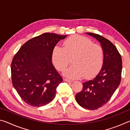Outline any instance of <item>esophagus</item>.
Returning a JSON list of instances; mask_svg holds the SVG:
<instances>
[{
  "label": "esophagus",
  "mask_w": 130,
  "mask_h": 130,
  "mask_svg": "<svg viewBox=\"0 0 130 130\" xmlns=\"http://www.w3.org/2000/svg\"><path fill=\"white\" fill-rule=\"evenodd\" d=\"M63 80H64L65 81H66V82H70V83L73 82V80H69V79H68V78H63Z\"/></svg>",
  "instance_id": "1"
}]
</instances>
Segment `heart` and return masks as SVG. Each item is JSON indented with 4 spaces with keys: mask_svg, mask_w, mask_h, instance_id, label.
<instances>
[{
    "mask_svg": "<svg viewBox=\"0 0 130 130\" xmlns=\"http://www.w3.org/2000/svg\"><path fill=\"white\" fill-rule=\"evenodd\" d=\"M72 58V67L64 72L70 78H85L95 75L102 68L104 59V50L87 37L74 36L66 39L63 47L56 46L52 52V59L55 68L63 71Z\"/></svg>",
    "mask_w": 130,
    "mask_h": 130,
    "instance_id": "1",
    "label": "heart"
}]
</instances>
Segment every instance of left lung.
<instances>
[{
    "label": "left lung",
    "instance_id": "1",
    "mask_svg": "<svg viewBox=\"0 0 130 130\" xmlns=\"http://www.w3.org/2000/svg\"><path fill=\"white\" fill-rule=\"evenodd\" d=\"M100 42L104 59L102 69L93 80L83 83V89L76 94L78 104L88 109H96L108 102L121 81L122 60L113 44L103 36L87 32Z\"/></svg>",
    "mask_w": 130,
    "mask_h": 130
}]
</instances>
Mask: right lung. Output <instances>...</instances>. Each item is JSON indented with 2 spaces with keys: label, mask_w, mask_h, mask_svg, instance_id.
Returning a JSON list of instances; mask_svg holds the SVG:
<instances>
[{
  "label": "right lung",
  "mask_w": 130,
  "mask_h": 130,
  "mask_svg": "<svg viewBox=\"0 0 130 130\" xmlns=\"http://www.w3.org/2000/svg\"><path fill=\"white\" fill-rule=\"evenodd\" d=\"M67 35L46 32L24 43L11 64L12 85L22 99L33 107L49 104L54 99L62 77L52 62V52Z\"/></svg>",
  "instance_id": "1"
}]
</instances>
